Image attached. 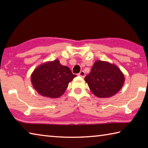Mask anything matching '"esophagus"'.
<instances>
[{"label": "esophagus", "mask_w": 148, "mask_h": 148, "mask_svg": "<svg viewBox=\"0 0 148 148\" xmlns=\"http://www.w3.org/2000/svg\"><path fill=\"white\" fill-rule=\"evenodd\" d=\"M78 76H79L80 77H85V76H86V74H85L84 71H82L80 72L78 74Z\"/></svg>", "instance_id": "obj_1"}]
</instances>
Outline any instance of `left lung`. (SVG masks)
I'll list each match as a JSON object with an SVG mask.
<instances>
[{"mask_svg": "<svg viewBox=\"0 0 148 148\" xmlns=\"http://www.w3.org/2000/svg\"><path fill=\"white\" fill-rule=\"evenodd\" d=\"M85 81L95 96L104 99L114 96L122 88L125 77L116 64L96 61Z\"/></svg>", "mask_w": 148, "mask_h": 148, "instance_id": "8db88e82", "label": "left lung"}]
</instances>
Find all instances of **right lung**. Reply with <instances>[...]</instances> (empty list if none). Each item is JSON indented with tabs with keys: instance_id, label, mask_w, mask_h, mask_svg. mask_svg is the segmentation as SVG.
I'll list each match as a JSON object with an SVG mask.
<instances>
[{
	"instance_id": "obj_1",
	"label": "right lung",
	"mask_w": 148,
	"mask_h": 148,
	"mask_svg": "<svg viewBox=\"0 0 148 148\" xmlns=\"http://www.w3.org/2000/svg\"><path fill=\"white\" fill-rule=\"evenodd\" d=\"M76 76L68 66L62 65L57 59L39 65L32 72L31 79L40 95L56 99L64 94L69 82Z\"/></svg>"
}]
</instances>
